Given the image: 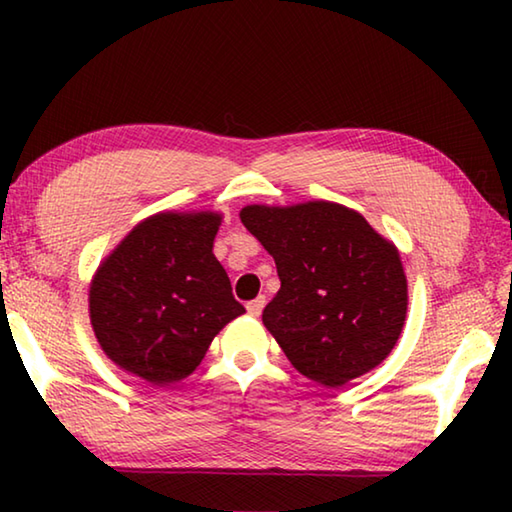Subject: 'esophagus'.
Wrapping results in <instances>:
<instances>
[{"mask_svg":"<svg viewBox=\"0 0 512 512\" xmlns=\"http://www.w3.org/2000/svg\"><path fill=\"white\" fill-rule=\"evenodd\" d=\"M264 305H266V298L259 296V298H255V300H250L248 305H246V309H248L250 316H259V314H262Z\"/></svg>","mask_w":512,"mask_h":512,"instance_id":"obj_1","label":"esophagus"}]
</instances>
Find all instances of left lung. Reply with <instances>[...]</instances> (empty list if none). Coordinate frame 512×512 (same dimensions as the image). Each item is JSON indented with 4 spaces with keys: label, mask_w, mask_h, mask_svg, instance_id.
I'll use <instances>...</instances> for the list:
<instances>
[{
    "label": "left lung",
    "mask_w": 512,
    "mask_h": 512,
    "mask_svg": "<svg viewBox=\"0 0 512 512\" xmlns=\"http://www.w3.org/2000/svg\"><path fill=\"white\" fill-rule=\"evenodd\" d=\"M239 216L275 259L282 284L262 320L293 368L339 388L391 354L409 305L391 241L327 201L248 205Z\"/></svg>",
    "instance_id": "left-lung-1"
}]
</instances>
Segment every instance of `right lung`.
<instances>
[{"instance_id":"obj_1","label":"right lung","mask_w":512,"mask_h":512,"mask_svg":"<svg viewBox=\"0 0 512 512\" xmlns=\"http://www.w3.org/2000/svg\"><path fill=\"white\" fill-rule=\"evenodd\" d=\"M219 225L214 212H160L103 259L90 284V320L119 368L169 386L192 375L214 336L244 314L212 253Z\"/></svg>"}]
</instances>
